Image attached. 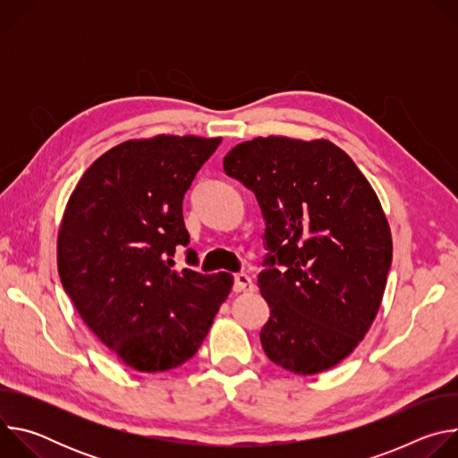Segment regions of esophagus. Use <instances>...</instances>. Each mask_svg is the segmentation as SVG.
I'll return each instance as SVG.
<instances>
[{
    "mask_svg": "<svg viewBox=\"0 0 458 458\" xmlns=\"http://www.w3.org/2000/svg\"><path fill=\"white\" fill-rule=\"evenodd\" d=\"M235 292H251L253 283L248 274H235V283H233Z\"/></svg>",
    "mask_w": 458,
    "mask_h": 458,
    "instance_id": "1",
    "label": "esophagus"
}]
</instances>
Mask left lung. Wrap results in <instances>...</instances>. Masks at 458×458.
<instances>
[{
    "label": "left lung",
    "mask_w": 458,
    "mask_h": 458,
    "mask_svg": "<svg viewBox=\"0 0 458 458\" xmlns=\"http://www.w3.org/2000/svg\"><path fill=\"white\" fill-rule=\"evenodd\" d=\"M223 166L255 193L267 221L265 353L297 375L337 366L373 324L394 255L375 190L328 140L255 138Z\"/></svg>",
    "instance_id": "obj_1"
}]
</instances>
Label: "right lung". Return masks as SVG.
Returning a JSON list of instances; mask_svg holds the SVG:
<instances>
[{
  "label": "right lung",
  "instance_id": "right-lung-1",
  "mask_svg": "<svg viewBox=\"0 0 458 458\" xmlns=\"http://www.w3.org/2000/svg\"><path fill=\"white\" fill-rule=\"evenodd\" d=\"M219 143L166 134L128 140L90 165L64 208L61 284L92 334L138 371L191 359L232 290V274L172 268L175 246L190 242L182 198Z\"/></svg>",
  "mask_w": 458,
  "mask_h": 458
}]
</instances>
